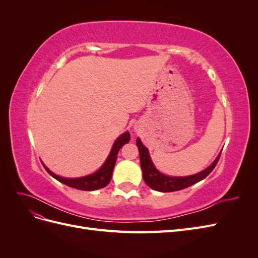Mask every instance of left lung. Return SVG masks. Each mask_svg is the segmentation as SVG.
<instances>
[{"instance_id":"8db88e82","label":"left lung","mask_w":258,"mask_h":258,"mask_svg":"<svg viewBox=\"0 0 258 258\" xmlns=\"http://www.w3.org/2000/svg\"><path fill=\"white\" fill-rule=\"evenodd\" d=\"M137 145L139 148L140 153V162H141V168L143 172V179L144 182L153 188L154 190L162 191V192H169V191H176L186 188V187H189L194 184L200 182L201 179L207 177L212 170L215 168L216 163L220 159L221 154L217 156V158L214 160V162L201 171L199 173L188 175V176H169L162 174L161 172L155 168L154 163L150 157V154H148V150L143 145L141 140L139 138L137 139Z\"/></svg>"}]
</instances>
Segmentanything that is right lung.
Wrapping results in <instances>:
<instances>
[{
  "label": "right lung",
  "instance_id": "1",
  "mask_svg": "<svg viewBox=\"0 0 258 258\" xmlns=\"http://www.w3.org/2000/svg\"><path fill=\"white\" fill-rule=\"evenodd\" d=\"M130 141V134L129 132H124L118 139L114 142V145L111 150L110 155L106 158L105 162L103 163V166L101 167L97 172L92 173L87 176H83V177H77V178H67V177H62L59 175H56L53 172L46 167L44 163L43 166L46 169V171L52 176L57 179V181L63 183L72 188H76L80 190H96L100 189L105 187L108 183H110L112 174H113V170L116 163L117 159V154H118L119 150L126 143Z\"/></svg>",
  "mask_w": 258,
  "mask_h": 258
}]
</instances>
